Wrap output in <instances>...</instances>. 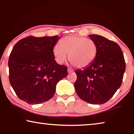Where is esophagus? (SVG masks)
Masks as SVG:
<instances>
[{
  "label": "esophagus",
  "instance_id": "esophagus-1",
  "mask_svg": "<svg viewBox=\"0 0 134 134\" xmlns=\"http://www.w3.org/2000/svg\"><path fill=\"white\" fill-rule=\"evenodd\" d=\"M73 71H74V70L72 69H71V68H70V67L68 68V73H73Z\"/></svg>",
  "mask_w": 134,
  "mask_h": 134
}]
</instances>
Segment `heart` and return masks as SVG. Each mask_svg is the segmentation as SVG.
I'll return each instance as SVG.
<instances>
[{
  "label": "heart",
  "mask_w": 134,
  "mask_h": 134,
  "mask_svg": "<svg viewBox=\"0 0 134 134\" xmlns=\"http://www.w3.org/2000/svg\"><path fill=\"white\" fill-rule=\"evenodd\" d=\"M97 49L94 42L90 39L76 35H69L59 41V45L53 49L55 58L58 63L63 64L67 59L78 68L89 66L94 60Z\"/></svg>",
  "instance_id": "1"
}]
</instances>
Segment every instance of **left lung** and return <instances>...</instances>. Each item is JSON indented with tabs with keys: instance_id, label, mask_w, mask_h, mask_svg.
I'll list each match as a JSON object with an SVG mask.
<instances>
[{
	"instance_id": "left-lung-1",
	"label": "left lung",
	"mask_w": 134,
	"mask_h": 134,
	"mask_svg": "<svg viewBox=\"0 0 134 134\" xmlns=\"http://www.w3.org/2000/svg\"><path fill=\"white\" fill-rule=\"evenodd\" d=\"M97 46L96 57L89 66L75 70V88L80 99L91 104L109 100L121 86L126 64L118 44L101 35H89Z\"/></svg>"
}]
</instances>
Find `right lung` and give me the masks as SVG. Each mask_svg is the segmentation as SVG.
I'll list each match as a JSON object with an SVG mask.
<instances>
[{
  "instance_id": "add662e5",
  "label": "right lung",
  "mask_w": 134,
  "mask_h": 134,
  "mask_svg": "<svg viewBox=\"0 0 134 134\" xmlns=\"http://www.w3.org/2000/svg\"><path fill=\"white\" fill-rule=\"evenodd\" d=\"M59 37H26L15 44L8 60L9 79L19 98L39 104L52 98L56 86L68 75L55 60L53 49Z\"/></svg>"
}]
</instances>
